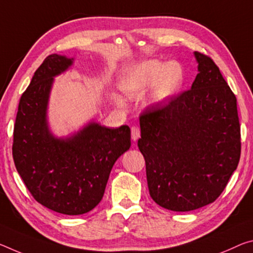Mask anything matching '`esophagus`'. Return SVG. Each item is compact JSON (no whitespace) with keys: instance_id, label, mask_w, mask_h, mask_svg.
I'll list each match as a JSON object with an SVG mask.
<instances>
[{"instance_id":"esophagus-1","label":"esophagus","mask_w":253,"mask_h":253,"mask_svg":"<svg viewBox=\"0 0 253 253\" xmlns=\"http://www.w3.org/2000/svg\"><path fill=\"white\" fill-rule=\"evenodd\" d=\"M139 136H141V129H139V127L137 126H133L131 127V138L136 141V139L139 138Z\"/></svg>"}]
</instances>
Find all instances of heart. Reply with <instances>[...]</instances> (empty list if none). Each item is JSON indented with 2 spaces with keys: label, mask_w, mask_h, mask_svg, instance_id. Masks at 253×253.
<instances>
[{
  "label": "heart",
  "mask_w": 253,
  "mask_h": 253,
  "mask_svg": "<svg viewBox=\"0 0 253 253\" xmlns=\"http://www.w3.org/2000/svg\"><path fill=\"white\" fill-rule=\"evenodd\" d=\"M182 69L175 63L147 61L130 67L123 75L120 86L131 97H138L155 85L151 101L159 103L171 98L181 86Z\"/></svg>",
  "instance_id": "1"
}]
</instances>
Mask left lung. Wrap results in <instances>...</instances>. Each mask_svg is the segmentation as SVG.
I'll use <instances>...</instances> for the list:
<instances>
[{
    "label": "left lung",
    "mask_w": 253,
    "mask_h": 253,
    "mask_svg": "<svg viewBox=\"0 0 253 253\" xmlns=\"http://www.w3.org/2000/svg\"><path fill=\"white\" fill-rule=\"evenodd\" d=\"M191 89L139 116L138 148L152 199L173 211L214 203L238 168L241 128L235 94L210 56L195 51Z\"/></svg>",
    "instance_id": "1"
}]
</instances>
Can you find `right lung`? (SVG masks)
I'll return each mask as SVG.
<instances>
[{
  "instance_id": "obj_1",
  "label": "right lung",
  "mask_w": 253,
  "mask_h": 253,
  "mask_svg": "<svg viewBox=\"0 0 253 253\" xmlns=\"http://www.w3.org/2000/svg\"><path fill=\"white\" fill-rule=\"evenodd\" d=\"M72 61L49 55L35 72L19 101L12 155L39 204L64 215H81L101 202L112 167L129 150L130 129L92 123L67 139L49 133L46 109L53 78L69 69Z\"/></svg>"
}]
</instances>
